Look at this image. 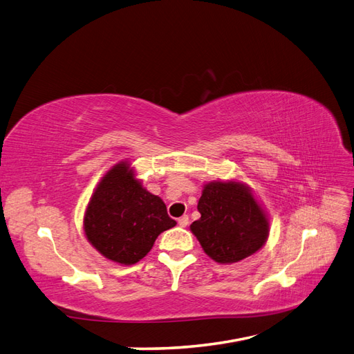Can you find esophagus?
<instances>
[{
    "label": "esophagus",
    "instance_id": "esophagus-1",
    "mask_svg": "<svg viewBox=\"0 0 354 354\" xmlns=\"http://www.w3.org/2000/svg\"><path fill=\"white\" fill-rule=\"evenodd\" d=\"M187 224H189V217H187V216H181V217L178 218V226L186 227Z\"/></svg>",
    "mask_w": 354,
    "mask_h": 354
}]
</instances>
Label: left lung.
<instances>
[{"label": "left lung", "mask_w": 354, "mask_h": 354, "mask_svg": "<svg viewBox=\"0 0 354 354\" xmlns=\"http://www.w3.org/2000/svg\"><path fill=\"white\" fill-rule=\"evenodd\" d=\"M201 218L190 230L214 261L238 263L259 251L269 236V218L248 186L211 181L198 202Z\"/></svg>", "instance_id": "8db88e82"}]
</instances>
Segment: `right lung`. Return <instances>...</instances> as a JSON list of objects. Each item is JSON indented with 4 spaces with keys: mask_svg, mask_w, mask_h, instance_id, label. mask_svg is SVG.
Listing matches in <instances>:
<instances>
[{
    "mask_svg": "<svg viewBox=\"0 0 354 354\" xmlns=\"http://www.w3.org/2000/svg\"><path fill=\"white\" fill-rule=\"evenodd\" d=\"M176 224L162 199L134 178L127 160L104 174L84 216L88 242L108 260L125 266L140 261L159 234Z\"/></svg>",
    "mask_w": 354,
    "mask_h": 354,
    "instance_id": "1",
    "label": "right lung"
}]
</instances>
